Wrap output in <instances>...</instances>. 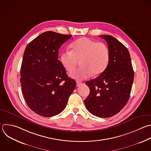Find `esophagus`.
<instances>
[{
    "mask_svg": "<svg viewBox=\"0 0 151 151\" xmlns=\"http://www.w3.org/2000/svg\"><path fill=\"white\" fill-rule=\"evenodd\" d=\"M83 83L82 82H76V86H80L81 85H82Z\"/></svg>",
    "mask_w": 151,
    "mask_h": 151,
    "instance_id": "1",
    "label": "esophagus"
}]
</instances>
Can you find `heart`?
Listing matches in <instances>:
<instances>
[{
	"mask_svg": "<svg viewBox=\"0 0 151 151\" xmlns=\"http://www.w3.org/2000/svg\"><path fill=\"white\" fill-rule=\"evenodd\" d=\"M72 50H65L61 55L60 61L63 67L69 72L77 66L79 60L81 67L70 73V76L77 81H82L92 74L103 73L109 64V50L106 44L83 37L71 44Z\"/></svg>",
	"mask_w": 151,
	"mask_h": 151,
	"instance_id": "heart-1",
	"label": "heart"
}]
</instances>
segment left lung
<instances>
[{
    "label": "left lung",
    "instance_id": "1",
    "mask_svg": "<svg viewBox=\"0 0 151 151\" xmlns=\"http://www.w3.org/2000/svg\"><path fill=\"white\" fill-rule=\"evenodd\" d=\"M99 37L107 42L109 62L103 73L86 82L90 92L84 103L92 114L107 118L117 114L127 104L134 72L127 48L111 35Z\"/></svg>",
    "mask_w": 151,
    "mask_h": 151
}]
</instances>
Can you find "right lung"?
Returning <instances> with one entry per match:
<instances>
[{"mask_svg":"<svg viewBox=\"0 0 151 151\" xmlns=\"http://www.w3.org/2000/svg\"><path fill=\"white\" fill-rule=\"evenodd\" d=\"M71 35L47 31L27 46L21 68L24 98L32 111L43 117H52L66 107L76 82L67 76L58 60L60 46Z\"/></svg>","mask_w":151,"mask_h":151,"instance_id":"obj_1","label":"right lung"}]
</instances>
